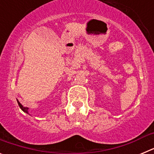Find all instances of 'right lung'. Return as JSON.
I'll return each mask as SVG.
<instances>
[{
    "mask_svg": "<svg viewBox=\"0 0 154 154\" xmlns=\"http://www.w3.org/2000/svg\"><path fill=\"white\" fill-rule=\"evenodd\" d=\"M17 103H18V106H20V108L21 109V110H22L23 112H26V113L29 114V112H28V107H24V106H23L22 105H21V103H19V101H18V100H17ZM29 115H30V114H29Z\"/></svg>",
    "mask_w": 154,
    "mask_h": 154,
    "instance_id": "1",
    "label": "right lung"
}]
</instances>
